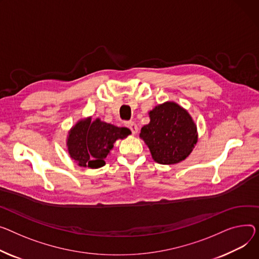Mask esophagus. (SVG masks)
I'll list each match as a JSON object with an SVG mask.
<instances>
[{
    "label": "esophagus",
    "instance_id": "1",
    "mask_svg": "<svg viewBox=\"0 0 259 259\" xmlns=\"http://www.w3.org/2000/svg\"><path fill=\"white\" fill-rule=\"evenodd\" d=\"M126 127H128L131 130L132 134H136L139 132V127H137V125L134 122H132V120H129V122L126 123Z\"/></svg>",
    "mask_w": 259,
    "mask_h": 259
}]
</instances>
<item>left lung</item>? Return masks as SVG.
<instances>
[{"label":"left lung","instance_id":"left-lung-1","mask_svg":"<svg viewBox=\"0 0 259 259\" xmlns=\"http://www.w3.org/2000/svg\"><path fill=\"white\" fill-rule=\"evenodd\" d=\"M150 123L141 130L152 158L175 164L192 153L198 142L197 127L189 113L175 102H165L149 112Z\"/></svg>","mask_w":259,"mask_h":259}]
</instances>
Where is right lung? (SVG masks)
Instances as JSON below:
<instances>
[{
	"mask_svg": "<svg viewBox=\"0 0 259 259\" xmlns=\"http://www.w3.org/2000/svg\"><path fill=\"white\" fill-rule=\"evenodd\" d=\"M130 133L126 127H116L100 118L81 119L68 132L67 151L78 165L98 168L105 164L104 159L115 141L125 139Z\"/></svg>",
	"mask_w": 259,
	"mask_h": 259,
	"instance_id": "right-lung-1",
	"label": "right lung"
}]
</instances>
